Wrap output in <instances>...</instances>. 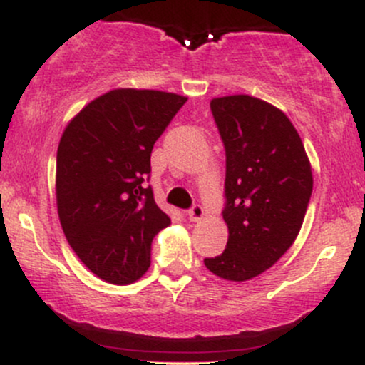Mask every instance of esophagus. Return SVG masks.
Masks as SVG:
<instances>
[{
	"label": "esophagus",
	"instance_id": "34e87169",
	"mask_svg": "<svg viewBox=\"0 0 365 365\" xmlns=\"http://www.w3.org/2000/svg\"><path fill=\"white\" fill-rule=\"evenodd\" d=\"M187 216L190 221H200L204 217V207L200 206V204H194V206L187 211Z\"/></svg>",
	"mask_w": 365,
	"mask_h": 365
}]
</instances>
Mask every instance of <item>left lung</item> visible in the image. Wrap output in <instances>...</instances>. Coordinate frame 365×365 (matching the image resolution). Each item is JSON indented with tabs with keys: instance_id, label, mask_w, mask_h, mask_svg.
Here are the masks:
<instances>
[{
	"instance_id": "1",
	"label": "left lung",
	"mask_w": 365,
	"mask_h": 365,
	"mask_svg": "<svg viewBox=\"0 0 365 365\" xmlns=\"http://www.w3.org/2000/svg\"><path fill=\"white\" fill-rule=\"evenodd\" d=\"M226 154L223 254L211 273L247 282L290 249L312 194V170L299 132L282 110L247 94L211 101Z\"/></svg>"
}]
</instances>
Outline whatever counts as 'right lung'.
<instances>
[{"label":"right lung","instance_id":"right-lung-1","mask_svg":"<svg viewBox=\"0 0 365 365\" xmlns=\"http://www.w3.org/2000/svg\"><path fill=\"white\" fill-rule=\"evenodd\" d=\"M185 101L171 92L115 89L63 132L58 216L75 254L104 282H137L150 266L153 238L171 223L145 180L154 144Z\"/></svg>","mask_w":365,"mask_h":365}]
</instances>
